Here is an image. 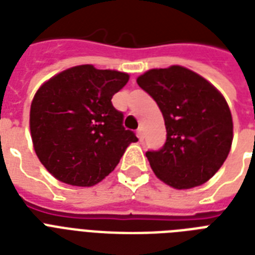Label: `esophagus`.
Wrapping results in <instances>:
<instances>
[{"label":"esophagus","instance_id":"obj_1","mask_svg":"<svg viewBox=\"0 0 255 255\" xmlns=\"http://www.w3.org/2000/svg\"><path fill=\"white\" fill-rule=\"evenodd\" d=\"M137 137H139V140H143L144 139V132H143V127H139V129H137Z\"/></svg>","mask_w":255,"mask_h":255}]
</instances>
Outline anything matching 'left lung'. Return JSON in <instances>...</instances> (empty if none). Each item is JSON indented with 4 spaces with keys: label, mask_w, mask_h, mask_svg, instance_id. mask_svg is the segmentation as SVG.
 <instances>
[{
    "label": "left lung",
    "mask_w": 255,
    "mask_h": 255,
    "mask_svg": "<svg viewBox=\"0 0 255 255\" xmlns=\"http://www.w3.org/2000/svg\"><path fill=\"white\" fill-rule=\"evenodd\" d=\"M137 85L157 103L167 128L163 147L145 153L152 170L176 189L202 185L221 168L233 141L225 98L181 66L149 70L137 78Z\"/></svg>",
    "instance_id": "obj_1"
}]
</instances>
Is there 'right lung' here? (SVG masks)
<instances>
[{"mask_svg":"<svg viewBox=\"0 0 255 255\" xmlns=\"http://www.w3.org/2000/svg\"><path fill=\"white\" fill-rule=\"evenodd\" d=\"M128 79L126 73L82 65L39 87L30 107V132L38 159L57 180L95 185L137 141L111 102Z\"/></svg>","mask_w":255,"mask_h":255,"instance_id":"1","label":"right lung"}]
</instances>
